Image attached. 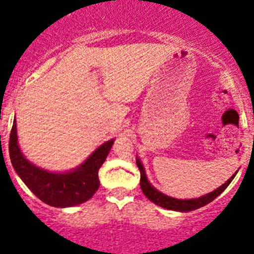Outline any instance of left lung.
Instances as JSON below:
<instances>
[{"instance_id": "8db88e82", "label": "left lung", "mask_w": 254, "mask_h": 254, "mask_svg": "<svg viewBox=\"0 0 254 254\" xmlns=\"http://www.w3.org/2000/svg\"><path fill=\"white\" fill-rule=\"evenodd\" d=\"M136 165H138L139 170H140V188L143 190L144 195L151 200L154 204L159 205V207L165 208V209L169 210H177V212H190V210L198 209L200 207H204L205 204L210 203L212 200H214L219 194H222V191H224V189L231 184V182L233 181V178L236 177L237 170L231 178H229L228 181L226 182L224 184L217 188L215 190L210 191V193L205 194L203 196H199V198H194V199H177L173 198V196L165 195L164 193L159 191L156 188H154L153 186L150 184V182L148 181V177H146L145 169H144V165L141 164L140 159H139L138 156H136Z\"/></svg>"}]
</instances>
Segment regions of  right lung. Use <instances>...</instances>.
Returning a JSON list of instances; mask_svg holds the SVG:
<instances>
[{"mask_svg": "<svg viewBox=\"0 0 254 254\" xmlns=\"http://www.w3.org/2000/svg\"><path fill=\"white\" fill-rule=\"evenodd\" d=\"M114 144H101L84 163L67 172H50L26 159L18 145L16 119L9 134V159L21 181L40 200L56 208H67L86 202L99 189V169Z\"/></svg>", "mask_w": 254, "mask_h": 254, "instance_id": "obj_1", "label": "right lung"}]
</instances>
